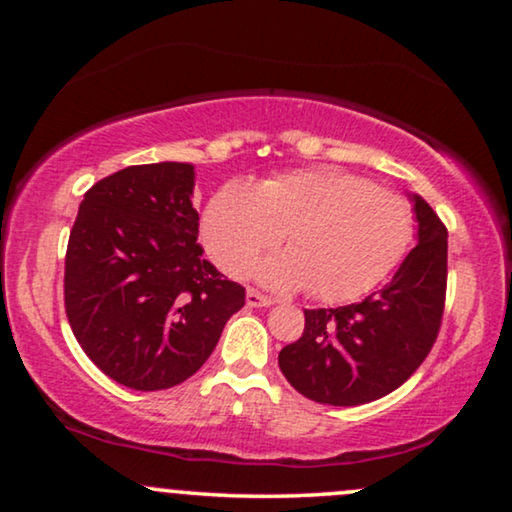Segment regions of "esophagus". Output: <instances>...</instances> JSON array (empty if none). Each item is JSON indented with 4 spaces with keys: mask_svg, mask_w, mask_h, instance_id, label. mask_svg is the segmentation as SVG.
I'll return each mask as SVG.
<instances>
[{
    "mask_svg": "<svg viewBox=\"0 0 512 512\" xmlns=\"http://www.w3.org/2000/svg\"><path fill=\"white\" fill-rule=\"evenodd\" d=\"M247 305L249 307H270V305H275V300L263 296V293H258L254 289H249L247 291Z\"/></svg>",
    "mask_w": 512,
    "mask_h": 512,
    "instance_id": "esophagus-1",
    "label": "esophagus"
}]
</instances>
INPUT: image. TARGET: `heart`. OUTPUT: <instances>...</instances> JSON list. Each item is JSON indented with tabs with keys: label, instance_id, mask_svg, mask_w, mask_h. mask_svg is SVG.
I'll return each mask as SVG.
<instances>
[{
	"label": "heart",
	"instance_id": "heart-1",
	"mask_svg": "<svg viewBox=\"0 0 512 512\" xmlns=\"http://www.w3.org/2000/svg\"><path fill=\"white\" fill-rule=\"evenodd\" d=\"M202 242L214 263L244 275L284 240L289 249L265 258L258 282L342 303L382 282L412 240L410 205L387 188L342 167H300L258 181H228L202 212Z\"/></svg>",
	"mask_w": 512,
	"mask_h": 512
}]
</instances>
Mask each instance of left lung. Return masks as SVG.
Here are the masks:
<instances>
[{"label": "left lung", "mask_w": 512, "mask_h": 512, "mask_svg": "<svg viewBox=\"0 0 512 512\" xmlns=\"http://www.w3.org/2000/svg\"><path fill=\"white\" fill-rule=\"evenodd\" d=\"M417 247L384 289L335 310H305L303 338L279 352L291 387L326 405L391 394L422 366L445 305L447 230L422 195L408 193Z\"/></svg>", "instance_id": "obj_1"}]
</instances>
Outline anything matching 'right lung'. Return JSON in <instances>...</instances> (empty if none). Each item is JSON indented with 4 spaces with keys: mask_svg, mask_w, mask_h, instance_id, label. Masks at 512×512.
<instances>
[{
    "mask_svg": "<svg viewBox=\"0 0 512 512\" xmlns=\"http://www.w3.org/2000/svg\"><path fill=\"white\" fill-rule=\"evenodd\" d=\"M191 163L132 165L83 195L65 258V310L88 359L123 387L198 373L244 289L202 258Z\"/></svg>",
    "mask_w": 512,
    "mask_h": 512,
    "instance_id": "right-lung-1",
    "label": "right lung"
}]
</instances>
